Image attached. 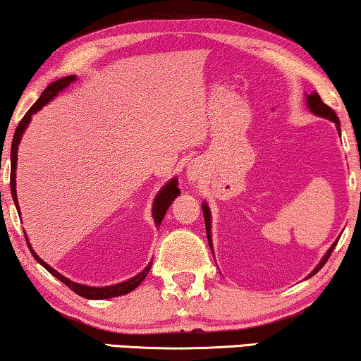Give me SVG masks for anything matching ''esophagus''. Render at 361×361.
Wrapping results in <instances>:
<instances>
[{"label": "esophagus", "mask_w": 361, "mask_h": 361, "mask_svg": "<svg viewBox=\"0 0 361 361\" xmlns=\"http://www.w3.org/2000/svg\"><path fill=\"white\" fill-rule=\"evenodd\" d=\"M186 175L191 181H196L199 178V171H197L196 166H190V169L186 170Z\"/></svg>", "instance_id": "esophagus-1"}]
</instances>
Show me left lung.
<instances>
[{
    "label": "left lung",
    "mask_w": 361,
    "mask_h": 361,
    "mask_svg": "<svg viewBox=\"0 0 361 361\" xmlns=\"http://www.w3.org/2000/svg\"><path fill=\"white\" fill-rule=\"evenodd\" d=\"M305 99H306V100H305V102H306V106H308V110H310L311 113H313V115H316V116H321V118H326V120H331L332 123H336L337 131H338V134H341V121H338V118H337V115L334 113V110L329 109V106H327V105L324 104V102L321 100V97L318 95V92L305 94ZM202 214H204V222H206V233H207L209 246H211V250H212V252H214V248H212V233H211L212 215H211V209H209L207 202H202ZM336 245H337V241H336V243H332L331 248L327 250V252H326L324 256H322V259L319 261V264L313 269V272H311L310 276L306 277V279L313 277L314 274L318 272L319 269L326 264V261L329 259L331 252H332V250L336 248Z\"/></svg>",
    "instance_id": "obj_1"
}]
</instances>
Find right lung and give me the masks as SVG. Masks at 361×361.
<instances>
[{"mask_svg":"<svg viewBox=\"0 0 361 361\" xmlns=\"http://www.w3.org/2000/svg\"><path fill=\"white\" fill-rule=\"evenodd\" d=\"M76 79H78V76H74V74H73V76L61 78V79H58V80H55V82H51L50 85H48V87L42 92L40 99L30 106V110L27 111L25 116L23 118V120H20L19 126L16 128V133H14V137H13V146H11V195H13V201L16 204V209H19L18 192H16V169H18V149H19L20 139H23V134L25 133L27 126H29V123L32 120V115H35L37 111L42 110L43 106L48 104V102H51L58 94L63 92V90L69 87V85H71L73 82H76ZM178 195H180L178 178L175 176V178H171L169 183H165V185L162 186V190L157 192V196H155V199H154L152 217H154L155 227H160V224H162L166 211H169L171 202L175 201V197ZM19 214H20V211H19ZM25 240H27V245H29V250L32 251V256L35 257L37 262H40V264L51 274V276H55L58 279V281H61L64 285H68V287L71 288L74 293H78V295H80V297H84L87 300H106V298H113V297H121V295H126L129 292H133V290L136 288L137 285L147 277L150 267H152V262H149V264L144 267L142 271L137 274V276L128 279V281H125V282L106 285V287H90V285L73 282V281H69L68 277L61 276V274L55 271V269H53L51 266H48L47 262L42 259V257L37 256V252L32 250L27 235H25Z\"/></svg>","mask_w":361,"mask_h":361,"instance_id":"1","label":"right lung"}]
</instances>
